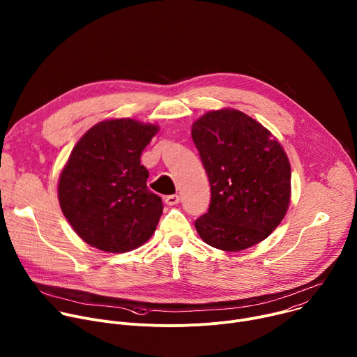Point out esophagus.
Segmentation results:
<instances>
[{"label":"esophagus","mask_w":357,"mask_h":357,"mask_svg":"<svg viewBox=\"0 0 357 357\" xmlns=\"http://www.w3.org/2000/svg\"><path fill=\"white\" fill-rule=\"evenodd\" d=\"M179 200H181L179 195H168V196H165V203H167V205H176V203H179Z\"/></svg>","instance_id":"obj_1"}]
</instances>
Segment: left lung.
Returning <instances> with one entry per match:
<instances>
[{
  "instance_id": "1",
  "label": "left lung",
  "mask_w": 357,
  "mask_h": 357,
  "mask_svg": "<svg viewBox=\"0 0 357 357\" xmlns=\"http://www.w3.org/2000/svg\"><path fill=\"white\" fill-rule=\"evenodd\" d=\"M192 139L211 183V205L195 220L202 240L225 251L263 241L289 205L291 167L280 142L237 110L206 113Z\"/></svg>"
}]
</instances>
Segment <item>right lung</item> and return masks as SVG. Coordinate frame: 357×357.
I'll list each match as a JSON object with an SVG mask.
<instances>
[{
  "instance_id": "1",
  "label": "right lung",
  "mask_w": 357,
  "mask_h": 357,
  "mask_svg": "<svg viewBox=\"0 0 357 357\" xmlns=\"http://www.w3.org/2000/svg\"><path fill=\"white\" fill-rule=\"evenodd\" d=\"M157 131L130 119L101 121L73 148L58 195L65 218L87 244L124 252L155 231L164 205L148 189L139 157Z\"/></svg>"
}]
</instances>
